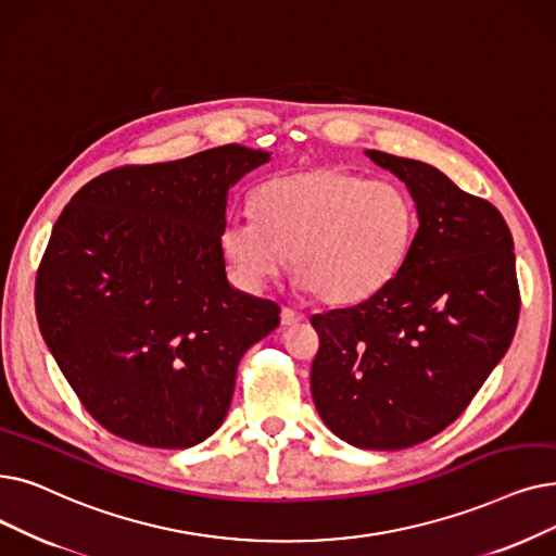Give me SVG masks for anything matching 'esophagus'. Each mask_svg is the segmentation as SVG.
I'll return each instance as SVG.
<instances>
[{"label": "esophagus", "mask_w": 556, "mask_h": 556, "mask_svg": "<svg viewBox=\"0 0 556 556\" xmlns=\"http://www.w3.org/2000/svg\"><path fill=\"white\" fill-rule=\"evenodd\" d=\"M300 323H304V313H300V311H295L291 306H283L281 308V325L283 327H295Z\"/></svg>", "instance_id": "1"}]
</instances>
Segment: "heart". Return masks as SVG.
Here are the masks:
<instances>
[{"instance_id":"heart-1","label":"heart","mask_w":556,"mask_h":556,"mask_svg":"<svg viewBox=\"0 0 556 556\" xmlns=\"http://www.w3.org/2000/svg\"><path fill=\"white\" fill-rule=\"evenodd\" d=\"M252 211L231 213L220 229L236 281L261 288L291 254L300 286L331 304L379 291L400 270L418 227L416 202L404 186L331 165L263 181Z\"/></svg>"}]
</instances>
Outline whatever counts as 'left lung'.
Here are the masks:
<instances>
[{
	"mask_svg": "<svg viewBox=\"0 0 556 556\" xmlns=\"http://www.w3.org/2000/svg\"><path fill=\"white\" fill-rule=\"evenodd\" d=\"M366 154L406 184L420 225L379 291L311 318V395L338 439L391 452L466 412L511 345L520 291L514 238L491 202L422 161Z\"/></svg>",
	"mask_w": 556,
	"mask_h": 556,
	"instance_id": "1",
	"label": "left lung"
}]
</instances>
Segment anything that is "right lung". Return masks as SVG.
I'll return each mask as SVG.
<instances>
[{"mask_svg":"<svg viewBox=\"0 0 556 556\" xmlns=\"http://www.w3.org/2000/svg\"><path fill=\"white\" fill-rule=\"evenodd\" d=\"M270 161L223 144L123 165L88 181L52 229L36 275L40 333L86 412L163 450L202 443L229 412L243 354L279 306L229 286V188Z\"/></svg>","mask_w":556,"mask_h":556,"instance_id":"right-lung-1","label":"right lung"}]
</instances>
